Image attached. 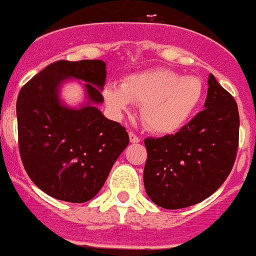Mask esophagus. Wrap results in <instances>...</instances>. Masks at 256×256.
Masks as SVG:
<instances>
[{"label": "esophagus", "mask_w": 256, "mask_h": 256, "mask_svg": "<svg viewBox=\"0 0 256 256\" xmlns=\"http://www.w3.org/2000/svg\"><path fill=\"white\" fill-rule=\"evenodd\" d=\"M128 136H130V142H132V144H138V142H141V138L136 136V134H134L132 132H128Z\"/></svg>", "instance_id": "1"}]
</instances>
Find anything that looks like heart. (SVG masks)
I'll return each instance as SVG.
<instances>
[{
    "label": "heart",
    "mask_w": 256,
    "mask_h": 256,
    "mask_svg": "<svg viewBox=\"0 0 256 256\" xmlns=\"http://www.w3.org/2000/svg\"><path fill=\"white\" fill-rule=\"evenodd\" d=\"M202 79L172 70H153L124 78L120 87L107 86V106L124 114L130 103L141 106L142 120L156 132H172L192 116L202 99Z\"/></svg>",
    "instance_id": "1"
}]
</instances>
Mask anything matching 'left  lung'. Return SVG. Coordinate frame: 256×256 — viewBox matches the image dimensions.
Here are the masks:
<instances>
[{
  "mask_svg": "<svg viewBox=\"0 0 256 256\" xmlns=\"http://www.w3.org/2000/svg\"><path fill=\"white\" fill-rule=\"evenodd\" d=\"M206 108L174 134L146 138L144 182L148 196L166 210L206 200L222 186L235 164L239 111L235 99L210 74Z\"/></svg>",
  "mask_w": 256,
  "mask_h": 256,
  "instance_id": "1",
  "label": "left lung"
}]
</instances>
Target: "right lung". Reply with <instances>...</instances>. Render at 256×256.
I'll return each mask as SVG.
<instances>
[{
	"mask_svg": "<svg viewBox=\"0 0 256 256\" xmlns=\"http://www.w3.org/2000/svg\"><path fill=\"white\" fill-rule=\"evenodd\" d=\"M67 78L87 82L92 103H102V60H58L20 90L17 128L21 161L30 180L58 200L86 202L96 196L128 145L126 128L92 104L79 110L60 104L58 86Z\"/></svg>",
	"mask_w": 256,
	"mask_h": 256,
	"instance_id": "1",
	"label": "right lung"
}]
</instances>
